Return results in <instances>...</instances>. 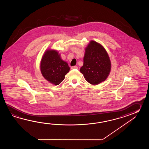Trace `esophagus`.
I'll return each instance as SVG.
<instances>
[{
	"instance_id": "obj_1",
	"label": "esophagus",
	"mask_w": 149,
	"mask_h": 149,
	"mask_svg": "<svg viewBox=\"0 0 149 149\" xmlns=\"http://www.w3.org/2000/svg\"><path fill=\"white\" fill-rule=\"evenodd\" d=\"M78 69V67L73 66V67H71V69Z\"/></svg>"
}]
</instances>
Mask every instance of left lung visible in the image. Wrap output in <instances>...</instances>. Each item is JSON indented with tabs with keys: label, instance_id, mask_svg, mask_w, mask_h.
<instances>
[{
	"label": "left lung",
	"instance_id": "1",
	"mask_svg": "<svg viewBox=\"0 0 149 149\" xmlns=\"http://www.w3.org/2000/svg\"><path fill=\"white\" fill-rule=\"evenodd\" d=\"M111 70L110 57L104 47L91 40L85 48L84 64L80 71L92 85H98L107 79Z\"/></svg>",
	"mask_w": 149,
	"mask_h": 149
}]
</instances>
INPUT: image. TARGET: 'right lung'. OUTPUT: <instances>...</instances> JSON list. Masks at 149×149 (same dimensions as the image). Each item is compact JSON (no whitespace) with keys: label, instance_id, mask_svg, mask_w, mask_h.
<instances>
[{"label":"right lung","instance_id":"obj_1","mask_svg":"<svg viewBox=\"0 0 149 149\" xmlns=\"http://www.w3.org/2000/svg\"><path fill=\"white\" fill-rule=\"evenodd\" d=\"M40 68L45 79L55 85L62 82L70 69L67 62L62 60L58 52L51 48L47 49L43 54Z\"/></svg>","mask_w":149,"mask_h":149}]
</instances>
